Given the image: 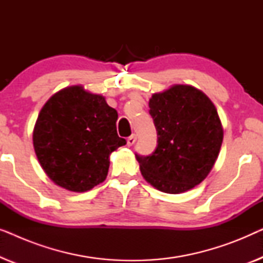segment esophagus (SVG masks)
Masks as SVG:
<instances>
[{
    "instance_id": "34e87169",
    "label": "esophagus",
    "mask_w": 263,
    "mask_h": 263,
    "mask_svg": "<svg viewBox=\"0 0 263 263\" xmlns=\"http://www.w3.org/2000/svg\"><path fill=\"white\" fill-rule=\"evenodd\" d=\"M135 141H136V135H135V134L130 135V136H129V138L127 139V143H128V146H132V145H134Z\"/></svg>"
}]
</instances>
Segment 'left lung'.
I'll return each mask as SVG.
<instances>
[{"label":"left lung","instance_id":"left-lung-1","mask_svg":"<svg viewBox=\"0 0 263 263\" xmlns=\"http://www.w3.org/2000/svg\"><path fill=\"white\" fill-rule=\"evenodd\" d=\"M158 145L151 156L135 154L143 178L167 194L200 184L217 160L222 125L212 100L189 85H174L149 99Z\"/></svg>","mask_w":263,"mask_h":263}]
</instances>
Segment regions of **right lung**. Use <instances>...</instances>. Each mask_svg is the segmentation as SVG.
Returning <instances> with one entry per match:
<instances>
[{"label":"right lung","instance_id":"add662e5","mask_svg":"<svg viewBox=\"0 0 263 263\" xmlns=\"http://www.w3.org/2000/svg\"><path fill=\"white\" fill-rule=\"evenodd\" d=\"M117 111L80 85L55 93L33 129L35 156L55 184L84 193L105 181L110 154L127 143L117 135Z\"/></svg>","mask_w":263,"mask_h":263}]
</instances>
